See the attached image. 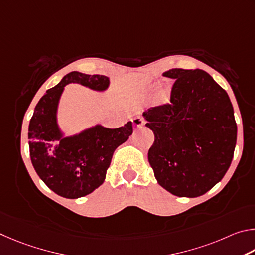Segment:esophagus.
I'll list each match as a JSON object with an SVG mask.
<instances>
[{"label": "esophagus", "instance_id": "34e87169", "mask_svg": "<svg viewBox=\"0 0 255 255\" xmlns=\"http://www.w3.org/2000/svg\"><path fill=\"white\" fill-rule=\"evenodd\" d=\"M144 120L140 118V116H136V118L133 119V125H134L135 128H142L144 125Z\"/></svg>", "mask_w": 255, "mask_h": 255}]
</instances>
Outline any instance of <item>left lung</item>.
Returning <instances> with one entry per match:
<instances>
[{
    "label": "left lung",
    "mask_w": 255,
    "mask_h": 255,
    "mask_svg": "<svg viewBox=\"0 0 255 255\" xmlns=\"http://www.w3.org/2000/svg\"><path fill=\"white\" fill-rule=\"evenodd\" d=\"M169 103L143 113L154 141L148 160L159 185L178 197H198L231 166L238 127L227 93L202 69L173 68Z\"/></svg>",
    "instance_id": "left-lung-1"
}]
</instances>
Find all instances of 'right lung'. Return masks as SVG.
Returning <instances> with one entry per match:
<instances>
[{"mask_svg":"<svg viewBox=\"0 0 255 255\" xmlns=\"http://www.w3.org/2000/svg\"><path fill=\"white\" fill-rule=\"evenodd\" d=\"M69 83L104 91L110 80L103 75L67 74L40 98L30 120L28 137L31 162L38 176L53 193L75 199L104 182L114 151L132 134L133 123L118 128L96 125L78 135L62 137L56 113L59 97Z\"/></svg>","mask_w":255,"mask_h":255,"instance_id":"1","label":"right lung"}]
</instances>
